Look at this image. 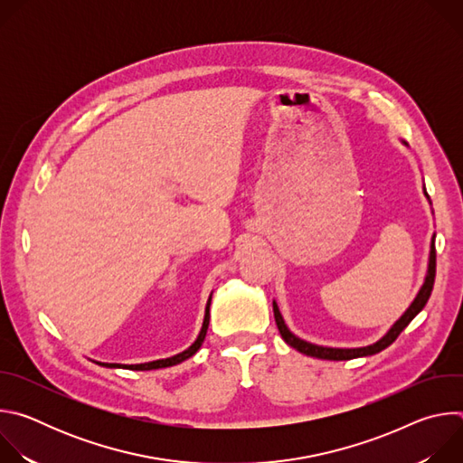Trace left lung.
<instances>
[{"label":"left lung","instance_id":"left-lung-1","mask_svg":"<svg viewBox=\"0 0 463 463\" xmlns=\"http://www.w3.org/2000/svg\"><path fill=\"white\" fill-rule=\"evenodd\" d=\"M423 192L427 195L429 200V194L423 186ZM430 202V200H429ZM434 240H436V234H432V240H430V252H429V266H427V275H425V280H423V286L420 288L416 298L412 300V304L407 307V311L395 320L392 324V327L388 329V332L373 345H368V346H361V348H329V346H318V345H313V343H307L300 337H297L291 329L286 326L284 322V317L277 306V302L273 300V311H275V320H277V326H279V332L282 335V339L295 350H298L300 354L304 355H309V357H317V359H327V361H348V359H357V357H366V355H375L379 354L381 350L388 348L395 339H398V335L403 332V329L411 324V320L425 307L430 293H432V286H434V277H436V247H434Z\"/></svg>","mask_w":463,"mask_h":463}]
</instances>
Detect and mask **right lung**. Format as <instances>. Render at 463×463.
Returning a JSON list of instances; mask_svg holds the SVG:
<instances>
[{"label":"right lung","mask_w":463,"mask_h":463,"mask_svg":"<svg viewBox=\"0 0 463 463\" xmlns=\"http://www.w3.org/2000/svg\"><path fill=\"white\" fill-rule=\"evenodd\" d=\"M211 300H213V293L207 300V307H205V318H203V326H202V332L197 335V339L192 343V346H188L184 352L168 357V359H159V361H150V363H141V364H118V363H99L100 366H108V368H128V370H157V368H166V366H174L179 364L183 361H186L188 357H192L197 350L202 348L205 335H207V329H209V320H211Z\"/></svg>","instance_id":"right-lung-1"}]
</instances>
